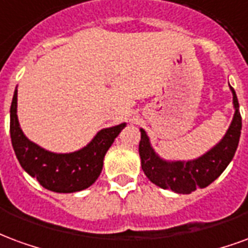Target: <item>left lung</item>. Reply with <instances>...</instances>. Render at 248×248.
<instances>
[{
  "mask_svg": "<svg viewBox=\"0 0 248 248\" xmlns=\"http://www.w3.org/2000/svg\"><path fill=\"white\" fill-rule=\"evenodd\" d=\"M230 86V84H229ZM232 93L234 116L225 136L211 149L202 156L193 160H165L158 156L151 144L146 132L140 128L141 140L139 153L141 158V168L149 181L161 189H170L178 194H190L197 189H203L223 173L235 155L242 131V117L239 113V103L234 88Z\"/></svg>",
  "mask_w": 248,
  "mask_h": 248,
  "instance_id": "obj_1",
  "label": "left lung"
}]
</instances>
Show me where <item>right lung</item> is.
<instances>
[{
    "instance_id": "add662e5",
    "label": "right lung",
    "mask_w": 248,
    "mask_h": 248,
    "mask_svg": "<svg viewBox=\"0 0 248 248\" xmlns=\"http://www.w3.org/2000/svg\"><path fill=\"white\" fill-rule=\"evenodd\" d=\"M17 96L16 87L10 107V137L23 170L37 178L45 189L55 193H75L90 187L100 176L107 151L126 123L103 128L86 146L78 151L55 153L32 142L23 133L18 122Z\"/></svg>"
}]
</instances>
